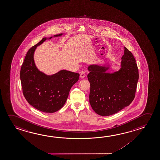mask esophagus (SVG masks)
Segmentation results:
<instances>
[{
	"label": "esophagus",
	"instance_id": "obj_1",
	"mask_svg": "<svg viewBox=\"0 0 160 160\" xmlns=\"http://www.w3.org/2000/svg\"><path fill=\"white\" fill-rule=\"evenodd\" d=\"M86 76V73L84 72V71H81L80 73V76L81 78V79H83Z\"/></svg>",
	"mask_w": 160,
	"mask_h": 160
}]
</instances>
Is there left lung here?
I'll return each instance as SVG.
<instances>
[{
	"instance_id": "left-lung-1",
	"label": "left lung",
	"mask_w": 160,
	"mask_h": 160,
	"mask_svg": "<svg viewBox=\"0 0 160 160\" xmlns=\"http://www.w3.org/2000/svg\"><path fill=\"white\" fill-rule=\"evenodd\" d=\"M121 68L114 73L107 72L109 68L92 65L88 67L90 84L89 102L95 113L108 116L128 106L135 97L139 79L136 60L124 47Z\"/></svg>"
}]
</instances>
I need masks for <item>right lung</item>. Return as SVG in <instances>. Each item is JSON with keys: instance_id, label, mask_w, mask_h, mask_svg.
<instances>
[{"instance_id": "obj_1", "label": "right lung", "mask_w": 160, "mask_h": 160, "mask_svg": "<svg viewBox=\"0 0 160 160\" xmlns=\"http://www.w3.org/2000/svg\"><path fill=\"white\" fill-rule=\"evenodd\" d=\"M46 39L42 38L28 50L21 68L20 78L24 97L29 104L41 112L51 113L60 110L65 104L71 87L79 80L80 74L61 70L52 75H46L38 70L33 59L34 51Z\"/></svg>"}]
</instances>
